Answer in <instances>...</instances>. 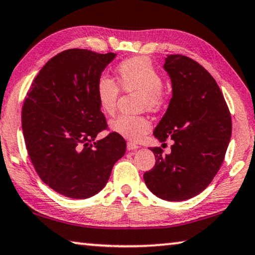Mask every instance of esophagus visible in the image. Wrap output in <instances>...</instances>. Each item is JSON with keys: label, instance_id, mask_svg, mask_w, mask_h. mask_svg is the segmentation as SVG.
Here are the masks:
<instances>
[{"label": "esophagus", "instance_id": "1", "mask_svg": "<svg viewBox=\"0 0 255 255\" xmlns=\"http://www.w3.org/2000/svg\"><path fill=\"white\" fill-rule=\"evenodd\" d=\"M139 148L138 144L133 143V142H128V150L132 151V150H136Z\"/></svg>", "mask_w": 255, "mask_h": 255}]
</instances>
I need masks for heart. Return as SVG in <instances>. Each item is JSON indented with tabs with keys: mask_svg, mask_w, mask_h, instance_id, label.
Here are the masks:
<instances>
[{
	"mask_svg": "<svg viewBox=\"0 0 255 255\" xmlns=\"http://www.w3.org/2000/svg\"><path fill=\"white\" fill-rule=\"evenodd\" d=\"M120 87L124 91L140 92V104L148 111H158L164 103L163 78L150 59L133 57L121 61L116 67ZM120 90L117 84L106 74L97 78L96 96L101 111L106 114L115 112ZM151 123L146 116L120 115L109 123V128L123 138L140 141L150 131Z\"/></svg>",
	"mask_w": 255,
	"mask_h": 255,
	"instance_id": "heart-1",
	"label": "heart"
}]
</instances>
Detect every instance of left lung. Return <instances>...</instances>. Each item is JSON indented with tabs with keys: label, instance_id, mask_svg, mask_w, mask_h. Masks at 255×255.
Here are the masks:
<instances>
[{
	"label": "left lung",
	"instance_id": "left-lung-1",
	"mask_svg": "<svg viewBox=\"0 0 255 255\" xmlns=\"http://www.w3.org/2000/svg\"><path fill=\"white\" fill-rule=\"evenodd\" d=\"M163 68L170 76L172 98L154 130L159 142L173 140L170 154L151 147L155 166L143 174L152 194L180 202L201 194L225 159L232 117L220 88L198 62L170 54Z\"/></svg>",
	"mask_w": 255,
	"mask_h": 255
}]
</instances>
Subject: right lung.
<instances>
[{"label":"right lung","instance_id":"add662e5","mask_svg":"<svg viewBox=\"0 0 255 255\" xmlns=\"http://www.w3.org/2000/svg\"><path fill=\"white\" fill-rule=\"evenodd\" d=\"M116 53L69 49L46 62L23 103L22 133L42 181L69 198L103 189L127 142L116 133L96 140L107 127L96 82Z\"/></svg>","mask_w":255,"mask_h":255}]
</instances>
